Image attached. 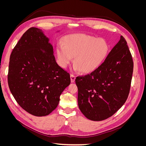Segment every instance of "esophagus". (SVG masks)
<instances>
[{
  "instance_id": "obj_1",
  "label": "esophagus",
  "mask_w": 146,
  "mask_h": 146,
  "mask_svg": "<svg viewBox=\"0 0 146 146\" xmlns=\"http://www.w3.org/2000/svg\"><path fill=\"white\" fill-rule=\"evenodd\" d=\"M75 79H76V76L73 74H70V81H71V82H74L75 81Z\"/></svg>"
}]
</instances>
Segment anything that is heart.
Wrapping results in <instances>:
<instances>
[{
  "instance_id": "heart-1",
  "label": "heart",
  "mask_w": 146,
  "mask_h": 146,
  "mask_svg": "<svg viewBox=\"0 0 146 146\" xmlns=\"http://www.w3.org/2000/svg\"><path fill=\"white\" fill-rule=\"evenodd\" d=\"M57 61L61 68H66L72 62L75 71L90 73L104 63L110 51L108 42L89 35L78 33L66 36L63 42L56 46Z\"/></svg>"
}]
</instances>
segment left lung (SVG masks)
<instances>
[{
    "instance_id": "left-lung-1",
    "label": "left lung",
    "mask_w": 146,
    "mask_h": 146,
    "mask_svg": "<svg viewBox=\"0 0 146 146\" xmlns=\"http://www.w3.org/2000/svg\"><path fill=\"white\" fill-rule=\"evenodd\" d=\"M133 71L131 54L121 36L98 69L76 78L78 107L85 116L100 121L113 116L127 99Z\"/></svg>"
}]
</instances>
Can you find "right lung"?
Returning <instances> with one entry per match:
<instances>
[{"label":"right lung","mask_w":146,"mask_h":146,"mask_svg":"<svg viewBox=\"0 0 146 146\" xmlns=\"http://www.w3.org/2000/svg\"><path fill=\"white\" fill-rule=\"evenodd\" d=\"M8 83L17 104L33 116H47L57 107L70 83V74L56 63L53 47L40 29H28L13 49Z\"/></svg>","instance_id":"1"}]
</instances>
